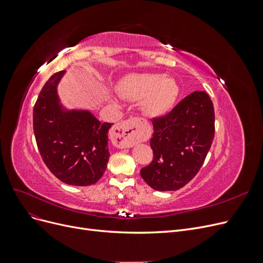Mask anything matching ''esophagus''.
<instances>
[{
	"mask_svg": "<svg viewBox=\"0 0 263 263\" xmlns=\"http://www.w3.org/2000/svg\"><path fill=\"white\" fill-rule=\"evenodd\" d=\"M138 119L129 118L116 124L110 130V140L118 148L133 147L137 141Z\"/></svg>",
	"mask_w": 263,
	"mask_h": 263,
	"instance_id": "1",
	"label": "esophagus"
}]
</instances>
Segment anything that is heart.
Wrapping results in <instances>:
<instances>
[{
	"label": "heart",
	"mask_w": 263,
	"mask_h": 263,
	"mask_svg": "<svg viewBox=\"0 0 263 263\" xmlns=\"http://www.w3.org/2000/svg\"><path fill=\"white\" fill-rule=\"evenodd\" d=\"M121 92L132 101L145 99V112L150 116H157L168 112L173 106L179 87L174 80L163 78L162 74H140L126 81Z\"/></svg>",
	"instance_id": "heart-1"
}]
</instances>
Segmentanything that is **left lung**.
I'll return each instance as SVG.
<instances>
[{
	"label": "left lung",
	"instance_id": "8db88e82",
	"mask_svg": "<svg viewBox=\"0 0 263 263\" xmlns=\"http://www.w3.org/2000/svg\"><path fill=\"white\" fill-rule=\"evenodd\" d=\"M151 122L154 160L140 170V176L154 190L177 191L196 176L212 146L213 102L208 93L195 91L170 113Z\"/></svg>",
	"mask_w": 263,
	"mask_h": 263
}]
</instances>
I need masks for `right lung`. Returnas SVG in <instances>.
Segmentation results:
<instances>
[{"label":"right lung","mask_w":263,"mask_h":263,"mask_svg":"<svg viewBox=\"0 0 263 263\" xmlns=\"http://www.w3.org/2000/svg\"><path fill=\"white\" fill-rule=\"evenodd\" d=\"M66 71L52 74L45 83L34 106V134L45 164L55 178L74 186L97 183L105 172L108 129L89 110L66 109L57 86Z\"/></svg>","instance_id":"add662e5"}]
</instances>
